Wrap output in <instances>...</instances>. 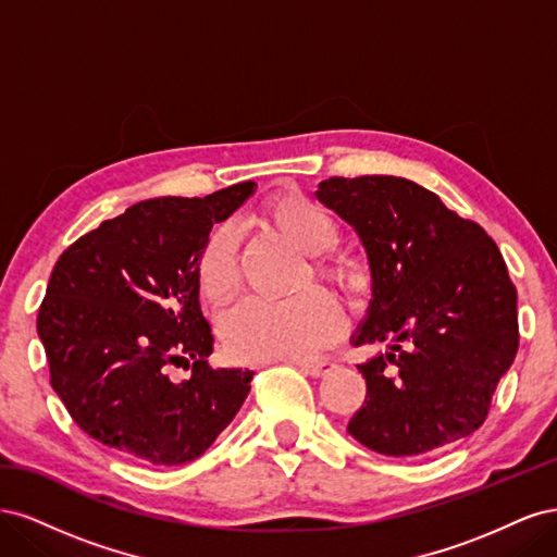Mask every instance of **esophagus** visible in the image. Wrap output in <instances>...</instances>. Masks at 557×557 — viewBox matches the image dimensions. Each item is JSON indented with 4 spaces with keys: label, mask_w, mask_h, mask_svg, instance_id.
Returning a JSON list of instances; mask_svg holds the SVG:
<instances>
[{
    "label": "esophagus",
    "mask_w": 557,
    "mask_h": 557,
    "mask_svg": "<svg viewBox=\"0 0 557 557\" xmlns=\"http://www.w3.org/2000/svg\"><path fill=\"white\" fill-rule=\"evenodd\" d=\"M295 364L301 369V372L309 374V376H313V379L325 376V374H330L332 369H334V364H332V362H318V360H297Z\"/></svg>",
    "instance_id": "34e87169"
}]
</instances>
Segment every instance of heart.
Masks as SVG:
<instances>
[{"instance_id":"1","label":"heart","mask_w":557,"mask_h":557,"mask_svg":"<svg viewBox=\"0 0 557 557\" xmlns=\"http://www.w3.org/2000/svg\"><path fill=\"white\" fill-rule=\"evenodd\" d=\"M262 223L276 230L305 256H318L311 274L342 290H358L360 274L344 256H320L339 237L334 218L309 197L278 193L264 201ZM195 281L209 305L223 307L237 293V234L218 227L207 234L195 258ZM309 281V276L305 278ZM342 334V313L323 290H307L293 299H246L223 320V342L242 362H274L307 358Z\"/></svg>"}]
</instances>
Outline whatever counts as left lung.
<instances>
[{
	"label": "left lung",
	"instance_id": "8db88e82",
	"mask_svg": "<svg viewBox=\"0 0 557 557\" xmlns=\"http://www.w3.org/2000/svg\"><path fill=\"white\" fill-rule=\"evenodd\" d=\"M315 197L356 230L372 274L350 342L385 344L358 364L367 397L348 434L391 458L465 440L483 425L518 350L516 288L499 248L399 176H334Z\"/></svg>",
	"mask_w": 557,
	"mask_h": 557
}]
</instances>
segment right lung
Masks as SVG:
<instances>
[{"label": "right lung", "instance_id": "add662e5", "mask_svg": "<svg viewBox=\"0 0 557 557\" xmlns=\"http://www.w3.org/2000/svg\"><path fill=\"white\" fill-rule=\"evenodd\" d=\"M252 181L209 197L144 199L66 248L39 309L50 385L74 423L150 465L199 458L242 409L252 372L209 367L195 258L215 223L256 195ZM194 362L174 382L176 363Z\"/></svg>", "mask_w": 557, "mask_h": 557}]
</instances>
